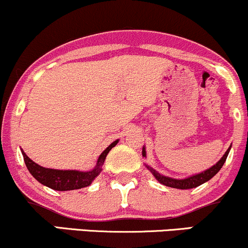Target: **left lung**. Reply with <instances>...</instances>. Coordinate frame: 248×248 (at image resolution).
Segmentation results:
<instances>
[{"mask_svg":"<svg viewBox=\"0 0 248 248\" xmlns=\"http://www.w3.org/2000/svg\"><path fill=\"white\" fill-rule=\"evenodd\" d=\"M230 149H231V146L229 147V150L225 152V155H222L221 159L219 160L216 165H213L212 168L206 170V171L202 172V173L196 174V176L186 178V179H173V178L161 176L160 173L155 172L154 169L149 168V166H146V168L152 172V174L155 177V179H157L159 183H161L163 185L169 186V187H173V188H180V190H187V188H193V187H197V186L204 184V183H206L207 180H210L211 178L216 176V174L219 172V170L222 168V165H224L225 161H226V158H227V155H229ZM145 155H146L145 149H143V157H145Z\"/></svg>","mask_w":248,"mask_h":248,"instance_id":"left-lung-1","label":"left lung"}]
</instances>
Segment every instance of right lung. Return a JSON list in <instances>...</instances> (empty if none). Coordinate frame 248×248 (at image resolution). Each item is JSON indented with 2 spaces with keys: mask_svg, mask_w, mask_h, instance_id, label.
Returning <instances> with one entry per match:
<instances>
[{
  "mask_svg": "<svg viewBox=\"0 0 248 248\" xmlns=\"http://www.w3.org/2000/svg\"><path fill=\"white\" fill-rule=\"evenodd\" d=\"M118 140L113 141L111 145H109L107 149L103 151V154L99 155L98 160H97V166L93 170L88 172H80V171H69V170H54V169H46L42 166L37 165L30 159L28 155L22 152L24 158V163H26L28 170L32 177L36 180L41 183V184L48 186V187L52 188L56 191H70V190H78V188L87 187L93 183V180L102 171L101 166L104 163L107 155L112 149Z\"/></svg>",
  "mask_w": 248,
  "mask_h": 248,
  "instance_id": "1",
  "label": "right lung"
}]
</instances>
